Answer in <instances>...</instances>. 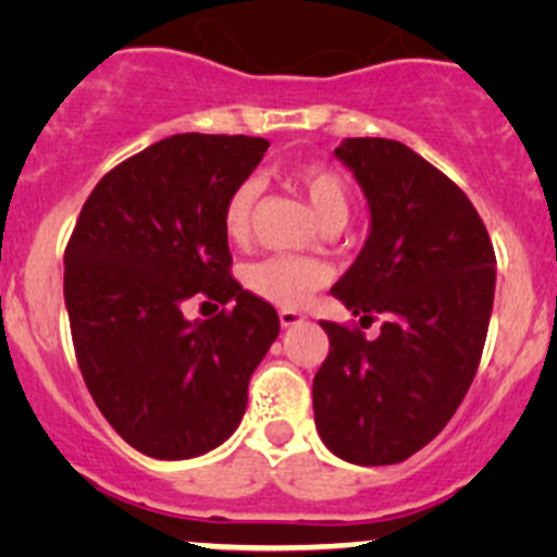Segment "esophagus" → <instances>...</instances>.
<instances>
[{
	"label": "esophagus",
	"mask_w": 557,
	"mask_h": 557,
	"mask_svg": "<svg viewBox=\"0 0 557 557\" xmlns=\"http://www.w3.org/2000/svg\"><path fill=\"white\" fill-rule=\"evenodd\" d=\"M305 320H307V314H301L296 310H280V325H283V329H294V325L305 323Z\"/></svg>",
	"instance_id": "1"
}]
</instances>
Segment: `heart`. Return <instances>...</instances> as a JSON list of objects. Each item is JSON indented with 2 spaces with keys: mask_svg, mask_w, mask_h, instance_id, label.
<instances>
[{
  "mask_svg": "<svg viewBox=\"0 0 557 557\" xmlns=\"http://www.w3.org/2000/svg\"><path fill=\"white\" fill-rule=\"evenodd\" d=\"M290 183L307 196L314 218L329 226H345L352 210L350 185L339 172L323 164H305L290 170ZM258 199V183L239 180L223 205V232L232 243H243L250 234L252 207ZM329 283V267L305 256H267L245 269V285L258 299L272 301L283 310L305 307L314 290Z\"/></svg>",
  "mask_w": 557,
  "mask_h": 557,
  "instance_id": "heart-1",
  "label": "heart"
}]
</instances>
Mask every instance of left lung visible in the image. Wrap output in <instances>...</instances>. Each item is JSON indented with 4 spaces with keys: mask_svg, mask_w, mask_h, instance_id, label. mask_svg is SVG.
Masks as SVG:
<instances>
[{
    "mask_svg": "<svg viewBox=\"0 0 557 557\" xmlns=\"http://www.w3.org/2000/svg\"><path fill=\"white\" fill-rule=\"evenodd\" d=\"M356 174L372 223L331 294L377 339L323 320L331 350L312 380L314 425L358 466L407 460L463 401L485 347L496 252L469 196L396 139L350 137L334 150Z\"/></svg>",
    "mask_w": 557,
    "mask_h": 557,
    "instance_id": "obj_1",
    "label": "left lung"
}]
</instances>
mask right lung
<instances>
[{
    "label": "right lung",
    "instance_id": "add662e5",
    "mask_svg": "<svg viewBox=\"0 0 557 557\" xmlns=\"http://www.w3.org/2000/svg\"><path fill=\"white\" fill-rule=\"evenodd\" d=\"M267 148L245 134H172L99 180L66 245L77 367L107 423L150 458L223 445L280 334L274 307L228 274L223 232L226 196ZM188 298L235 310L188 321Z\"/></svg>",
    "mask_w": 557,
    "mask_h": 557
}]
</instances>
